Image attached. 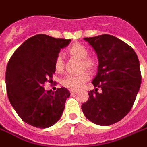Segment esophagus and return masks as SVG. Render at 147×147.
<instances>
[{"label":"esophagus","instance_id":"1","mask_svg":"<svg viewBox=\"0 0 147 147\" xmlns=\"http://www.w3.org/2000/svg\"><path fill=\"white\" fill-rule=\"evenodd\" d=\"M70 93H71V94H75L78 93V91L77 90H70Z\"/></svg>","mask_w":147,"mask_h":147}]
</instances>
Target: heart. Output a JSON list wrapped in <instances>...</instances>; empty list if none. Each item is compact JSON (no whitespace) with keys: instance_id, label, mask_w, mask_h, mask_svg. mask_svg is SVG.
<instances>
[{"instance_id":"obj_1","label":"heart","mask_w":147,"mask_h":147,"mask_svg":"<svg viewBox=\"0 0 147 147\" xmlns=\"http://www.w3.org/2000/svg\"><path fill=\"white\" fill-rule=\"evenodd\" d=\"M69 53L82 60V68L87 69L90 71H94L98 66V61L95 58L89 57V51L86 47L79 43H74L68 48ZM56 71L61 73L64 70V61L61 55H58L54 63ZM90 78V74L87 72H84L79 75H67L61 79V84L65 87L70 90H78L82 86L86 81Z\"/></svg>"}]
</instances>
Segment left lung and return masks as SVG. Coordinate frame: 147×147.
<instances>
[{"mask_svg":"<svg viewBox=\"0 0 147 147\" xmlns=\"http://www.w3.org/2000/svg\"><path fill=\"white\" fill-rule=\"evenodd\" d=\"M94 48L99 60L98 73L82 103L85 117L95 125L108 126L122 120L130 111L142 82L140 64L134 50L111 34L84 38ZM97 87L102 89L98 92Z\"/></svg>","mask_w":147,"mask_h":147,"instance_id":"8db88e82","label":"left lung"}]
</instances>
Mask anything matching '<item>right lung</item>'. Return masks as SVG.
I'll list each match as a JSON object with an SVG mask.
<instances>
[{
    "instance_id": "add662e5",
    "label": "right lung",
    "mask_w": 147,
    "mask_h": 147,
    "mask_svg": "<svg viewBox=\"0 0 147 147\" xmlns=\"http://www.w3.org/2000/svg\"><path fill=\"white\" fill-rule=\"evenodd\" d=\"M70 41L36 34L17 48L8 62L5 83L9 100L21 119L32 126L48 128L61 117L69 91L65 87L46 91L44 84L52 80L55 60Z\"/></svg>"
}]
</instances>
